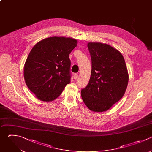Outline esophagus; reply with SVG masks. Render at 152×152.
Wrapping results in <instances>:
<instances>
[{"instance_id":"1","label":"esophagus","mask_w":152,"mask_h":152,"mask_svg":"<svg viewBox=\"0 0 152 152\" xmlns=\"http://www.w3.org/2000/svg\"><path fill=\"white\" fill-rule=\"evenodd\" d=\"M78 75L77 74H75L74 76V79H77V78H78Z\"/></svg>"}]
</instances>
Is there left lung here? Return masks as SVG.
Wrapping results in <instances>:
<instances>
[{
    "instance_id": "8db88e82",
    "label": "left lung",
    "mask_w": 152,
    "mask_h": 152,
    "mask_svg": "<svg viewBox=\"0 0 152 152\" xmlns=\"http://www.w3.org/2000/svg\"><path fill=\"white\" fill-rule=\"evenodd\" d=\"M87 47L91 59V74L81 97L94 112L107 110L124 96L128 73L122 55L109 45L90 42Z\"/></svg>"
}]
</instances>
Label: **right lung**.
<instances>
[{
  "label": "right lung",
  "instance_id": "1",
  "mask_svg": "<svg viewBox=\"0 0 152 152\" xmlns=\"http://www.w3.org/2000/svg\"><path fill=\"white\" fill-rule=\"evenodd\" d=\"M72 38L54 36L38 42L26 61L24 77L37 99L50 102L60 96L71 81L69 55L77 46Z\"/></svg>",
  "mask_w": 152,
  "mask_h": 152
}]
</instances>
